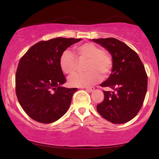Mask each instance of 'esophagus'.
Here are the masks:
<instances>
[{"mask_svg": "<svg viewBox=\"0 0 159 159\" xmlns=\"http://www.w3.org/2000/svg\"><path fill=\"white\" fill-rule=\"evenodd\" d=\"M86 90H88V92H93V90H95L94 88H86Z\"/></svg>", "mask_w": 159, "mask_h": 159, "instance_id": "34e87169", "label": "esophagus"}]
</instances>
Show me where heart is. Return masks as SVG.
I'll use <instances>...</instances> for the list:
<instances>
[{
  "instance_id": "heart-1",
  "label": "heart",
  "mask_w": 159,
  "mask_h": 159,
  "mask_svg": "<svg viewBox=\"0 0 159 159\" xmlns=\"http://www.w3.org/2000/svg\"><path fill=\"white\" fill-rule=\"evenodd\" d=\"M76 57L78 61H87L84 66L86 72L78 74L70 78L69 83L73 86L88 87L101 80V76L109 75L113 67V61L109 54L92 43H87L76 48ZM60 67L63 72L73 75L77 69V61L70 51H64L60 56Z\"/></svg>"
}]
</instances>
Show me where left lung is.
Returning <instances> with one entry per match:
<instances>
[{
  "label": "left lung",
  "mask_w": 159,
  "mask_h": 159,
  "mask_svg": "<svg viewBox=\"0 0 159 159\" xmlns=\"http://www.w3.org/2000/svg\"><path fill=\"white\" fill-rule=\"evenodd\" d=\"M111 54L113 67L101 87L113 89L103 91L104 99L97 106L102 117L114 124H124L138 114L144 102L148 76L138 53L116 38L93 39Z\"/></svg>",
  "instance_id": "obj_1"
}]
</instances>
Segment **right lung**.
Masks as SVG:
<instances>
[{
    "label": "right lung",
    "mask_w": 159,
    "mask_h": 159,
    "mask_svg": "<svg viewBox=\"0 0 159 159\" xmlns=\"http://www.w3.org/2000/svg\"><path fill=\"white\" fill-rule=\"evenodd\" d=\"M81 38L42 40L21 58L16 73V94L26 114L33 120L52 123L66 114L77 88L61 85L66 80L60 67L63 52Z\"/></svg>",
    "instance_id": "obj_1"
}]
</instances>
